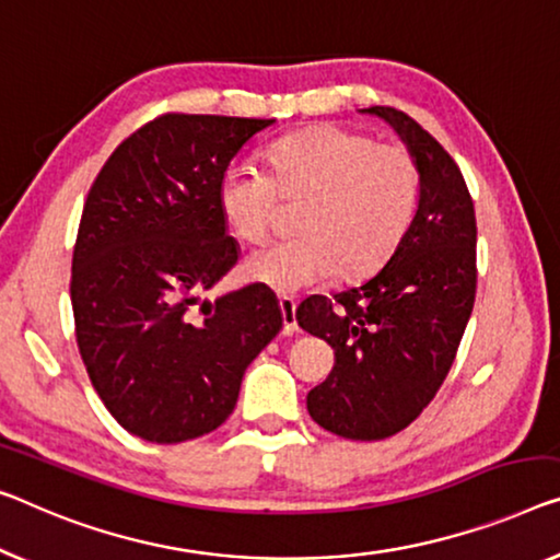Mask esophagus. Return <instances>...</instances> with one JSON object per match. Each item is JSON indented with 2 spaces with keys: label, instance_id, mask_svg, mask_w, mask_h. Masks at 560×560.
Returning <instances> with one entry per match:
<instances>
[{
  "label": "esophagus",
  "instance_id": "esophagus-1",
  "mask_svg": "<svg viewBox=\"0 0 560 560\" xmlns=\"http://www.w3.org/2000/svg\"><path fill=\"white\" fill-rule=\"evenodd\" d=\"M279 308H281L283 331H287V334L299 331V324H296V302H294V299L279 296Z\"/></svg>",
  "mask_w": 560,
  "mask_h": 560
}]
</instances>
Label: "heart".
<instances>
[{
    "label": "heart",
    "mask_w": 560,
    "mask_h": 560,
    "mask_svg": "<svg viewBox=\"0 0 560 560\" xmlns=\"http://www.w3.org/2000/svg\"><path fill=\"white\" fill-rule=\"evenodd\" d=\"M269 175L233 165L219 186L226 226L246 244H264L277 226L279 200L302 203V236L246 258V277L277 294L327 281L360 279L405 238L420 206L422 173L399 143H377L341 125H316L266 150Z\"/></svg>",
    "instance_id": "obj_1"
}]
</instances>
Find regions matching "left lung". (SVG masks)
<instances>
[{"instance_id": "1", "label": "left lung", "mask_w": 560, "mask_h": 560, "mask_svg": "<svg viewBox=\"0 0 560 560\" xmlns=\"http://www.w3.org/2000/svg\"><path fill=\"white\" fill-rule=\"evenodd\" d=\"M415 155L420 206L389 261L341 294L308 296L296 322L334 349L329 377L306 395L316 424L347 440L397 435L438 395L478 287L475 206L457 163L420 122L374 105Z\"/></svg>"}]
</instances>
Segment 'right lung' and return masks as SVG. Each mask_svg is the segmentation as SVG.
<instances>
[{"mask_svg": "<svg viewBox=\"0 0 560 560\" xmlns=\"http://www.w3.org/2000/svg\"><path fill=\"white\" fill-rule=\"evenodd\" d=\"M273 120L165 113L97 173L72 252L74 337L95 392L130 435L173 445L229 420L246 366L281 329L269 289L200 294L238 261L219 186Z\"/></svg>", "mask_w": 560, "mask_h": 560, "instance_id": "1", "label": "right lung"}]
</instances>
